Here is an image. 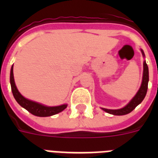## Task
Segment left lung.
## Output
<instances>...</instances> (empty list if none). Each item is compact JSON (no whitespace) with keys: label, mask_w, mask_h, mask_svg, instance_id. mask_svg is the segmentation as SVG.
Wrapping results in <instances>:
<instances>
[{"label":"left lung","mask_w":158,"mask_h":158,"mask_svg":"<svg viewBox=\"0 0 158 158\" xmlns=\"http://www.w3.org/2000/svg\"><path fill=\"white\" fill-rule=\"evenodd\" d=\"M141 52H142L143 58H145L144 51H142V49H141ZM148 82H149V69H148V65L146 61H144L143 62V73H142V84H141L139 91L137 92L135 96L131 99V101L120 109H107V108H103V107H101V109L114 115H124L131 112L137 106L142 103V100H144L146 93H147Z\"/></svg>","instance_id":"obj_1"}]
</instances>
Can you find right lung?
Returning a JSON list of instances; mask_svg holds the SVG:
<instances>
[{"instance_id":"obj_1","label":"right lung","mask_w":158,"mask_h":158,"mask_svg":"<svg viewBox=\"0 0 158 158\" xmlns=\"http://www.w3.org/2000/svg\"><path fill=\"white\" fill-rule=\"evenodd\" d=\"M10 84L12 94H13L15 100L22 107H23L29 112L31 113L32 115L40 117L51 116V115H56V114L61 112L66 108V104L59 106H54V107H50V106L44 105V104H42L40 103H38V102L28 100V99L25 98L24 96H22L16 88L15 81H14L13 65L11 68Z\"/></svg>"}]
</instances>
